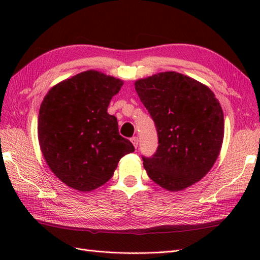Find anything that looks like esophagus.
I'll return each instance as SVG.
<instances>
[{"label":"esophagus","mask_w":260,"mask_h":260,"mask_svg":"<svg viewBox=\"0 0 260 260\" xmlns=\"http://www.w3.org/2000/svg\"><path fill=\"white\" fill-rule=\"evenodd\" d=\"M131 141H132V143H133L134 147H135V148H137V146H139V137H137V136L132 137Z\"/></svg>","instance_id":"esophagus-1"}]
</instances>
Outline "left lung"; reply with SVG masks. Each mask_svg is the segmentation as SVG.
I'll return each instance as SVG.
<instances>
[{
    "instance_id": "8db88e82",
    "label": "left lung",
    "mask_w": 260,
    "mask_h": 260,
    "mask_svg": "<svg viewBox=\"0 0 260 260\" xmlns=\"http://www.w3.org/2000/svg\"><path fill=\"white\" fill-rule=\"evenodd\" d=\"M135 90L158 136L155 154L142 156L147 175L169 191L200 181L217 161L223 141V113L214 93L175 71L137 80Z\"/></svg>"
}]
</instances>
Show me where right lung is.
Listing matches in <instances>:
<instances>
[{"label":"right lung","mask_w":260,"mask_h":260,"mask_svg":"<svg viewBox=\"0 0 260 260\" xmlns=\"http://www.w3.org/2000/svg\"><path fill=\"white\" fill-rule=\"evenodd\" d=\"M123 81L88 70L59 82L39 110V144L49 168L64 184L89 192L112 178L119 159L135 151L107 113Z\"/></svg>","instance_id":"obj_1"}]
</instances>
